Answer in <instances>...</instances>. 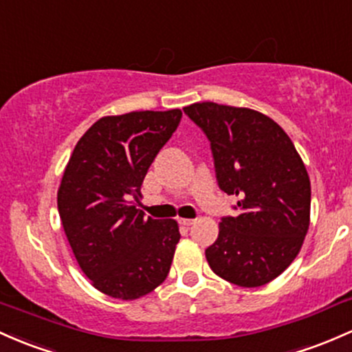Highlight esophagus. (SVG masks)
<instances>
[{
	"instance_id": "obj_1",
	"label": "esophagus",
	"mask_w": 352,
	"mask_h": 352,
	"mask_svg": "<svg viewBox=\"0 0 352 352\" xmlns=\"http://www.w3.org/2000/svg\"><path fill=\"white\" fill-rule=\"evenodd\" d=\"M195 221H196L195 218H181V220H179L181 225H184V226H191Z\"/></svg>"
}]
</instances>
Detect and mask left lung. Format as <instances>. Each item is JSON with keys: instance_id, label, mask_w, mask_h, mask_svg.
<instances>
[{"instance_id": "8db88e82", "label": "left lung", "mask_w": 352, "mask_h": 352, "mask_svg": "<svg viewBox=\"0 0 352 352\" xmlns=\"http://www.w3.org/2000/svg\"><path fill=\"white\" fill-rule=\"evenodd\" d=\"M210 141L218 186L238 196L236 217H223L206 260L240 287L265 285L282 274L307 235L311 181L285 131L245 107L201 102L183 109Z\"/></svg>"}]
</instances>
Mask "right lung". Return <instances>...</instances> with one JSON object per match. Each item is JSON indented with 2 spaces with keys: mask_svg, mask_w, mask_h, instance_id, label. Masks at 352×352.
<instances>
[{
  "mask_svg": "<svg viewBox=\"0 0 352 352\" xmlns=\"http://www.w3.org/2000/svg\"><path fill=\"white\" fill-rule=\"evenodd\" d=\"M183 112L141 111L97 120L72 153L58 213L82 272L97 290L134 300L166 280L179 241L175 220L139 210L141 184Z\"/></svg>",
  "mask_w": 352,
  "mask_h": 352,
  "instance_id": "1",
  "label": "right lung"
}]
</instances>
